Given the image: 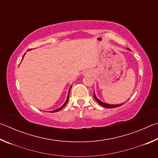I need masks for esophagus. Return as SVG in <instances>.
<instances>
[{"instance_id":"34e87169","label":"esophagus","mask_w":158,"mask_h":158,"mask_svg":"<svg viewBox=\"0 0 158 158\" xmlns=\"http://www.w3.org/2000/svg\"><path fill=\"white\" fill-rule=\"evenodd\" d=\"M87 74V73H84V76H85V75H86Z\"/></svg>"}]
</instances>
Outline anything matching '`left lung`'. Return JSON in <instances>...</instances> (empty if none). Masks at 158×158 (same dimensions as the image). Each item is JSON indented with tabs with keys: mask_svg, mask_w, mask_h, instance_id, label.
I'll list each match as a JSON object with an SVG mask.
<instances>
[{
	"mask_svg": "<svg viewBox=\"0 0 158 158\" xmlns=\"http://www.w3.org/2000/svg\"><path fill=\"white\" fill-rule=\"evenodd\" d=\"M128 49V50H130L129 49ZM93 94H94V98H95V100L98 102L100 104V105H101V106H104V107H105V108H109V109H111V108H115V107H118V106H121V105H123L124 103H122V104H119V105H111V104H108V103H105V102H102L100 100H99V99L96 97V95H95V92L93 93Z\"/></svg>",
	"mask_w": 158,
	"mask_h": 158,
	"instance_id": "1",
	"label": "left lung"
}]
</instances>
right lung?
<instances>
[{
    "label": "right lung",
    "mask_w": 158,
    "mask_h": 158,
    "mask_svg": "<svg viewBox=\"0 0 158 158\" xmlns=\"http://www.w3.org/2000/svg\"><path fill=\"white\" fill-rule=\"evenodd\" d=\"M25 54H26V53H24V55H23V56H24ZM23 58H22V60H23ZM72 86H73V85H71L70 88H69V91H68V96H67V99H66V101L65 102V103H64L63 105L60 106V107H59V108L57 109H56V110L51 111L50 112H52V113H54V112L59 111L60 110H61V109H62L64 107V106H65L67 105V103H68V100H69V92H70V90H71V88H72Z\"/></svg>",
    "instance_id": "add662e5"
}]
</instances>
